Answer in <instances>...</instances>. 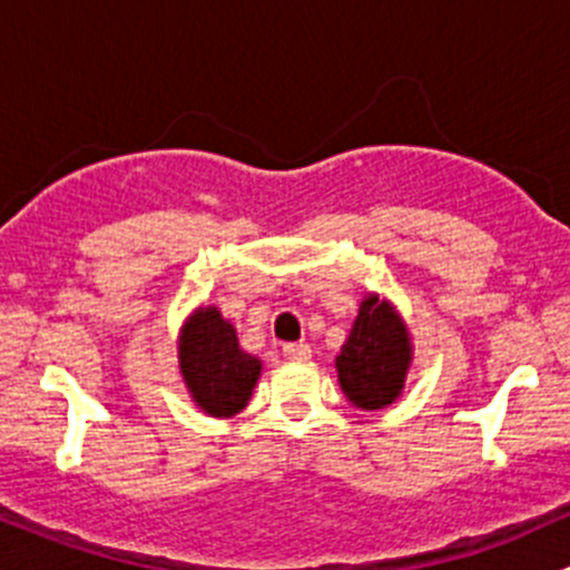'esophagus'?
Listing matches in <instances>:
<instances>
[{"label":"esophagus","instance_id":"esophagus-1","mask_svg":"<svg viewBox=\"0 0 570 570\" xmlns=\"http://www.w3.org/2000/svg\"><path fill=\"white\" fill-rule=\"evenodd\" d=\"M284 355L289 357V361L303 363V361H308V357H311V346L303 344V341H301V344H286Z\"/></svg>","mask_w":570,"mask_h":570}]
</instances>
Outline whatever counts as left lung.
Masks as SVG:
<instances>
[{"label": "left lung", "mask_w": 570, "mask_h": 570, "mask_svg": "<svg viewBox=\"0 0 570 570\" xmlns=\"http://www.w3.org/2000/svg\"><path fill=\"white\" fill-rule=\"evenodd\" d=\"M412 335L399 308L376 292L361 301L350 338L335 357L338 385L357 410L391 406L404 393L412 365Z\"/></svg>", "instance_id": "obj_1"}]
</instances>
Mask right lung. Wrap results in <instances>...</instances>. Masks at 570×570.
Listing matches in <instances>:
<instances>
[{"label": "right lung", "instance_id": "right-lung-1", "mask_svg": "<svg viewBox=\"0 0 570 570\" xmlns=\"http://www.w3.org/2000/svg\"><path fill=\"white\" fill-rule=\"evenodd\" d=\"M177 363L190 399L209 417L243 412L262 376V361L239 346L235 325L215 305H199L183 322Z\"/></svg>", "mask_w": 570, "mask_h": 570}]
</instances>
